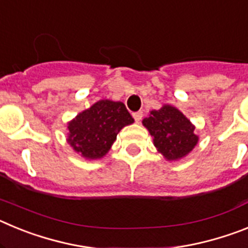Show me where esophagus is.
I'll list each match as a JSON object with an SVG mask.
<instances>
[{
    "instance_id": "1",
    "label": "esophagus",
    "mask_w": 248,
    "mask_h": 248,
    "mask_svg": "<svg viewBox=\"0 0 248 248\" xmlns=\"http://www.w3.org/2000/svg\"><path fill=\"white\" fill-rule=\"evenodd\" d=\"M133 118L135 119V122L139 123L141 118H143V111H135V113H133Z\"/></svg>"
}]
</instances>
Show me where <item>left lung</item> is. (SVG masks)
<instances>
[{
	"instance_id": "8db88e82",
	"label": "left lung",
	"mask_w": 248,
	"mask_h": 248,
	"mask_svg": "<svg viewBox=\"0 0 248 248\" xmlns=\"http://www.w3.org/2000/svg\"><path fill=\"white\" fill-rule=\"evenodd\" d=\"M143 125L154 138V145L169 161L186 156L198 144L195 126L172 105L165 104L159 110H151L143 119Z\"/></svg>"
}]
</instances>
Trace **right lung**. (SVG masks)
I'll return each mask as SVG.
<instances>
[{
  "instance_id": "obj_1",
  "label": "right lung",
  "mask_w": 248,
  "mask_h": 248,
  "mask_svg": "<svg viewBox=\"0 0 248 248\" xmlns=\"http://www.w3.org/2000/svg\"><path fill=\"white\" fill-rule=\"evenodd\" d=\"M134 119L122 102L102 99L68 123V144L89 160L100 159L111 148L117 135Z\"/></svg>"
}]
</instances>
